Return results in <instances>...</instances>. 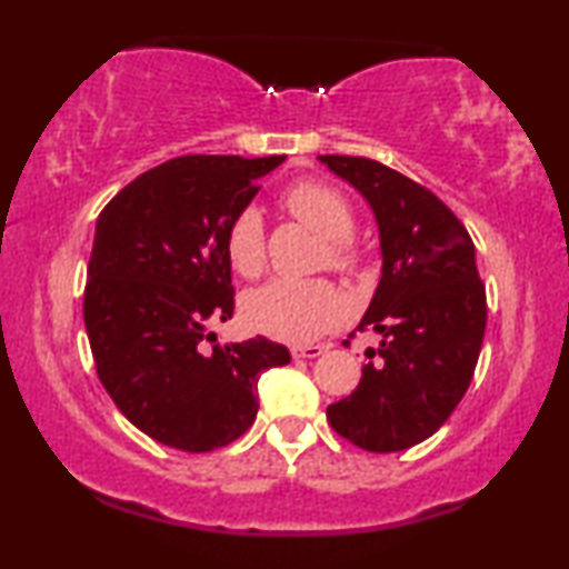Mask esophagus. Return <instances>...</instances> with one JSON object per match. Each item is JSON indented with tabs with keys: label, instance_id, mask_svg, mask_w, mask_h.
Listing matches in <instances>:
<instances>
[{
	"label": "esophagus",
	"instance_id": "1",
	"mask_svg": "<svg viewBox=\"0 0 569 569\" xmlns=\"http://www.w3.org/2000/svg\"><path fill=\"white\" fill-rule=\"evenodd\" d=\"M290 352L295 360H313V357L326 352V347L323 345H295Z\"/></svg>",
	"mask_w": 569,
	"mask_h": 569
}]
</instances>
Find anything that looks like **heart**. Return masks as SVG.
I'll use <instances>...</instances> for the list:
<instances>
[{"label": "heart", "instance_id": "1", "mask_svg": "<svg viewBox=\"0 0 569 569\" xmlns=\"http://www.w3.org/2000/svg\"><path fill=\"white\" fill-rule=\"evenodd\" d=\"M279 204L295 220L323 238L318 261L329 269L355 274L360 251L349 232L355 230V209L349 199L323 181H295L279 197ZM224 256L232 271L253 279L267 263V236L256 209H240L224 228ZM347 316V300L326 279H271L246 298V318L256 331L279 341H313L331 331Z\"/></svg>", "mask_w": 569, "mask_h": 569}]
</instances>
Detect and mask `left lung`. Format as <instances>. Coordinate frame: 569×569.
I'll list each match as a JSON object with an SVG mask.
<instances>
[{
	"label": "left lung",
	"instance_id": "left-lung-1",
	"mask_svg": "<svg viewBox=\"0 0 569 569\" xmlns=\"http://www.w3.org/2000/svg\"><path fill=\"white\" fill-rule=\"evenodd\" d=\"M318 160L370 201L383 251V277L357 326L383 341L326 419L357 448L396 453L446 425L477 370L487 292L473 240L446 201L399 170L349 154Z\"/></svg>",
	"mask_w": 569,
	"mask_h": 569
}]
</instances>
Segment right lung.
I'll list each match as a JSON object with an SVG mask.
<instances>
[{"mask_svg": "<svg viewBox=\"0 0 569 569\" xmlns=\"http://www.w3.org/2000/svg\"><path fill=\"white\" fill-rule=\"evenodd\" d=\"M282 160L183 154L134 178L98 217L82 302L96 372L121 415L162 446H230L259 411V372L290 362L263 337L201 345L236 310L224 228Z\"/></svg>", "mask_w": 569, "mask_h": 569, "instance_id": "add662e5", "label": "right lung"}]
</instances>
